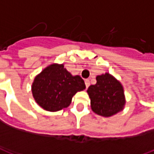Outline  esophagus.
Masks as SVG:
<instances>
[{
	"mask_svg": "<svg viewBox=\"0 0 154 154\" xmlns=\"http://www.w3.org/2000/svg\"><path fill=\"white\" fill-rule=\"evenodd\" d=\"M85 85H86V87L88 88V87L90 86V81L88 80V79H86L85 80Z\"/></svg>",
	"mask_w": 154,
	"mask_h": 154,
	"instance_id": "esophagus-1",
	"label": "esophagus"
}]
</instances>
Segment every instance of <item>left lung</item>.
Wrapping results in <instances>:
<instances>
[{
	"label": "left lung",
	"mask_w": 154,
	"mask_h": 154,
	"mask_svg": "<svg viewBox=\"0 0 154 154\" xmlns=\"http://www.w3.org/2000/svg\"><path fill=\"white\" fill-rule=\"evenodd\" d=\"M87 93L91 110L104 117L116 115L123 110L125 105L123 86L108 72L97 76V83L88 87Z\"/></svg>",
	"instance_id": "1"
}]
</instances>
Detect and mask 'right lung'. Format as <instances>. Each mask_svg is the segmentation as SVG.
Segmentation results:
<instances>
[{
    "label": "right lung",
    "instance_id": "right-lung-1",
    "mask_svg": "<svg viewBox=\"0 0 154 154\" xmlns=\"http://www.w3.org/2000/svg\"><path fill=\"white\" fill-rule=\"evenodd\" d=\"M85 88L80 76H72L63 64L53 63L35 77L32 94L39 106L54 112L69 106L74 95Z\"/></svg>",
    "mask_w": 154,
    "mask_h": 154
}]
</instances>
